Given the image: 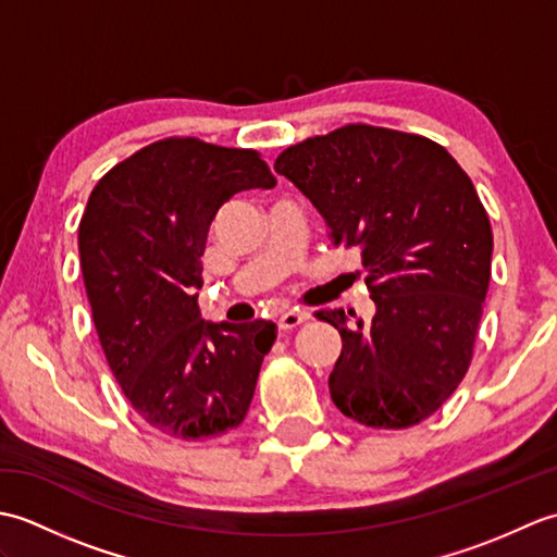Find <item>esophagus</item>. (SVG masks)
Masks as SVG:
<instances>
[{
  "mask_svg": "<svg viewBox=\"0 0 557 557\" xmlns=\"http://www.w3.org/2000/svg\"><path fill=\"white\" fill-rule=\"evenodd\" d=\"M306 321H311V313L294 309V311H287L285 315H282L280 321H277V325H280V330H294V327L304 325Z\"/></svg>",
  "mask_w": 557,
  "mask_h": 557,
  "instance_id": "34e87169",
  "label": "esophagus"
}]
</instances>
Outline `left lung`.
Instances as JSON below:
<instances>
[{"label": "left lung", "mask_w": 557, "mask_h": 557, "mask_svg": "<svg viewBox=\"0 0 557 557\" xmlns=\"http://www.w3.org/2000/svg\"><path fill=\"white\" fill-rule=\"evenodd\" d=\"M275 172L335 244L359 248L375 301L371 323L318 311L342 337L335 407L385 431L429 419L469 371L491 282L493 230L469 174L435 140L371 124L289 146Z\"/></svg>", "instance_id": "left-lung-1"}]
</instances>
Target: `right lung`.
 Segmentation results:
<instances>
[{
	"label": "right lung",
	"mask_w": 557,
	"mask_h": 557,
	"mask_svg": "<svg viewBox=\"0 0 557 557\" xmlns=\"http://www.w3.org/2000/svg\"><path fill=\"white\" fill-rule=\"evenodd\" d=\"M275 184L258 150L172 136L114 164L90 191L78 253L92 323L122 393L152 429L203 441L246 419L277 327L206 323L196 289L218 210Z\"/></svg>",
	"instance_id": "obj_1"
}]
</instances>
